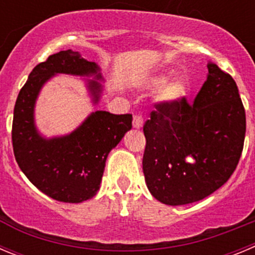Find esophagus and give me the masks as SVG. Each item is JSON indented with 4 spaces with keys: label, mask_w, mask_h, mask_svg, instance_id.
Instances as JSON below:
<instances>
[{
    "label": "esophagus",
    "mask_w": 255,
    "mask_h": 255,
    "mask_svg": "<svg viewBox=\"0 0 255 255\" xmlns=\"http://www.w3.org/2000/svg\"><path fill=\"white\" fill-rule=\"evenodd\" d=\"M144 124V119L140 115H135L134 120H132V128L134 129H141Z\"/></svg>",
    "instance_id": "obj_1"
}]
</instances>
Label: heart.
Wrapping results in <instances>:
<instances>
[{"instance_id":"heart-1","label":"heart","mask_w":255,"mask_h":255,"mask_svg":"<svg viewBox=\"0 0 255 255\" xmlns=\"http://www.w3.org/2000/svg\"><path fill=\"white\" fill-rule=\"evenodd\" d=\"M168 80H169V74L159 72V73H154L146 77L141 83V87L150 92L162 88V90L159 91V95H158V100L163 105L172 106V105L178 104L186 97L188 88H187L186 82L181 78L172 79L169 82Z\"/></svg>"}]
</instances>
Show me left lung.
Masks as SVG:
<instances>
[{
  "label": "left lung",
  "instance_id": "left-lung-1",
  "mask_svg": "<svg viewBox=\"0 0 255 255\" xmlns=\"http://www.w3.org/2000/svg\"><path fill=\"white\" fill-rule=\"evenodd\" d=\"M207 69L192 105L186 100L156 105L144 125L143 172L148 190L162 204L204 200L228 182L239 163L247 123L238 86L215 63H207Z\"/></svg>",
  "mask_w": 255,
  "mask_h": 255
}]
</instances>
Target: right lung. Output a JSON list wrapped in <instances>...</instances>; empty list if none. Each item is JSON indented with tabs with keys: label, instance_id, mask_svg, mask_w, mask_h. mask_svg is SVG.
Instances as JSON below:
<instances>
[{
	"label": "right lung",
	"instance_id": "add662e5",
	"mask_svg": "<svg viewBox=\"0 0 255 255\" xmlns=\"http://www.w3.org/2000/svg\"><path fill=\"white\" fill-rule=\"evenodd\" d=\"M57 74L83 77L92 104L96 106L101 100L105 79L97 63L71 49L50 55L32 69L16 100L13 154L20 169L37 190L53 200L79 204L100 190L107 155L131 129L132 116L99 110L91 112L69 134L44 136L35 124V105L44 85Z\"/></svg>",
	"mask_w": 255,
	"mask_h": 255
}]
</instances>
